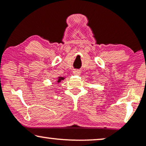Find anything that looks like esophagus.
<instances>
[{
  "label": "esophagus",
  "mask_w": 146,
  "mask_h": 146,
  "mask_svg": "<svg viewBox=\"0 0 146 146\" xmlns=\"http://www.w3.org/2000/svg\"><path fill=\"white\" fill-rule=\"evenodd\" d=\"M73 74L74 75H80L81 74V72H80V70H78V69H76V70H74L73 71Z\"/></svg>",
  "instance_id": "1"
}]
</instances>
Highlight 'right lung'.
<instances>
[{
  "label": "right lung",
  "mask_w": 146,
  "mask_h": 146,
  "mask_svg": "<svg viewBox=\"0 0 146 146\" xmlns=\"http://www.w3.org/2000/svg\"><path fill=\"white\" fill-rule=\"evenodd\" d=\"M58 82H60L61 80H63V78L62 77H59L58 78Z\"/></svg>",
  "instance_id": "add662e5"
}]
</instances>
